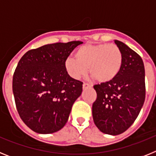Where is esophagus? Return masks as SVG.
<instances>
[{
  "label": "esophagus",
  "instance_id": "obj_1",
  "mask_svg": "<svg viewBox=\"0 0 156 156\" xmlns=\"http://www.w3.org/2000/svg\"><path fill=\"white\" fill-rule=\"evenodd\" d=\"M90 84H88V83H83V89H87V88H90Z\"/></svg>",
  "mask_w": 156,
  "mask_h": 156
}]
</instances>
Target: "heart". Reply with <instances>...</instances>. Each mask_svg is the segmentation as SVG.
<instances>
[{
  "label": "heart",
  "instance_id": "b5f03b06",
  "mask_svg": "<svg viewBox=\"0 0 156 156\" xmlns=\"http://www.w3.org/2000/svg\"><path fill=\"white\" fill-rule=\"evenodd\" d=\"M122 54L114 44H84L75 51V58L69 57L65 62L67 73L73 79L86 75L98 83H108L119 73L122 66Z\"/></svg>",
  "mask_w": 156,
  "mask_h": 156
}]
</instances>
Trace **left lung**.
<instances>
[{"instance_id":"1","label":"left lung","mask_w":156,"mask_h":156,"mask_svg":"<svg viewBox=\"0 0 156 156\" xmlns=\"http://www.w3.org/2000/svg\"><path fill=\"white\" fill-rule=\"evenodd\" d=\"M115 43L122 54V69L114 80L94 86L97 98L92 105L96 126L111 135L120 134L133 124L145 99L142 58L121 41Z\"/></svg>"}]
</instances>
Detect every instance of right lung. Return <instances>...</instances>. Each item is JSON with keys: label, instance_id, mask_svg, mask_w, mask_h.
<instances>
[{"label": "right lung", "instance_id": "obj_1", "mask_svg": "<svg viewBox=\"0 0 156 156\" xmlns=\"http://www.w3.org/2000/svg\"><path fill=\"white\" fill-rule=\"evenodd\" d=\"M81 41L55 43L28 51L19 60L12 80L19 115L39 133L57 132L66 125L83 82L72 78L65 62Z\"/></svg>", "mask_w": 156, "mask_h": 156}]
</instances>
